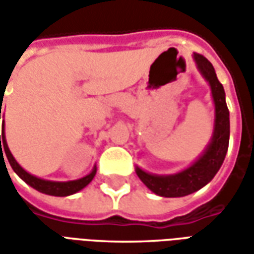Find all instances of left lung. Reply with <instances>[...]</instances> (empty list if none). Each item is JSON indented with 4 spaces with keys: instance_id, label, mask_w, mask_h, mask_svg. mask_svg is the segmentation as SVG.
<instances>
[{
    "instance_id": "1",
    "label": "left lung",
    "mask_w": 254,
    "mask_h": 254,
    "mask_svg": "<svg viewBox=\"0 0 254 254\" xmlns=\"http://www.w3.org/2000/svg\"><path fill=\"white\" fill-rule=\"evenodd\" d=\"M197 69L211 87L213 105H215V122L211 143L198 159L188 169L170 176H156L136 167L138 178L149 190L162 197L188 196L205 187L218 173L223 163L230 138V113L226 105V94L223 85L216 77L212 64L201 54H193Z\"/></svg>"
}]
</instances>
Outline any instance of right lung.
<instances>
[{
  "instance_id": "obj_1",
  "label": "right lung",
  "mask_w": 254,
  "mask_h": 254,
  "mask_svg": "<svg viewBox=\"0 0 254 254\" xmlns=\"http://www.w3.org/2000/svg\"><path fill=\"white\" fill-rule=\"evenodd\" d=\"M2 99V98H1ZM2 114H1V106H0V120ZM4 147H2V145ZM0 149L1 151H5L6 154V158L9 160V165L12 166L13 171L17 174V176L25 182L28 184L30 187H32L34 189H36L38 191L41 193H45V194H50V196H70L73 193L76 191L81 190L83 188H85L88 185L89 182L94 180L95 174H96V166H95L92 171L89 173L88 176L83 177L80 180H76V181H67V182H57V181H47V180H42V178H38V177L32 176L30 173L21 167V166L16 162V159L13 158V155L10 154V151L8 148V144H6V140H5V129H3V122H2V133L0 134ZM3 155L1 154V158Z\"/></svg>"
}]
</instances>
